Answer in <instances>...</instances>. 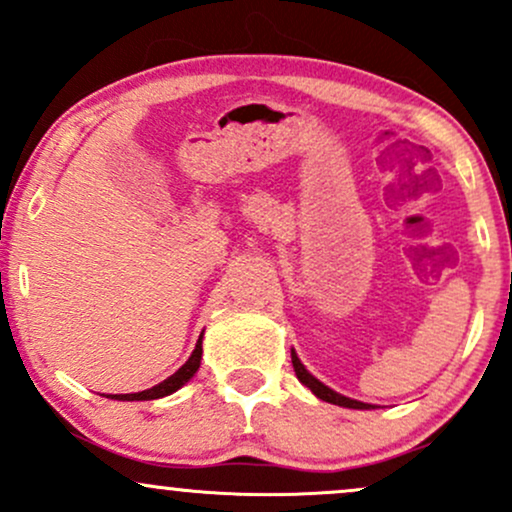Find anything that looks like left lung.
<instances>
[{
  "instance_id": "obj_1",
  "label": "left lung",
  "mask_w": 512,
  "mask_h": 512,
  "mask_svg": "<svg viewBox=\"0 0 512 512\" xmlns=\"http://www.w3.org/2000/svg\"><path fill=\"white\" fill-rule=\"evenodd\" d=\"M291 361H293V370H296L298 380H301V383H303L305 387H310V392H313L315 397L325 399V402H330V404H339V407H349V409H370V404L356 402V399H349V397L339 395V392L330 390V387L322 385L320 380L313 378V375H310L308 370H305V366L301 363V358L296 356V351H291Z\"/></svg>"
}]
</instances>
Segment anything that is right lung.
Masks as SVG:
<instances>
[{"mask_svg":"<svg viewBox=\"0 0 512 512\" xmlns=\"http://www.w3.org/2000/svg\"><path fill=\"white\" fill-rule=\"evenodd\" d=\"M199 361H202V337H199V342L195 346V351H192V356L187 358V363L182 368L175 370L173 375H170L168 380H163V383H158L156 387H151V390H144V392H134V395H108L110 399H122V402H142V399H158V397H166L170 392L180 390L182 385L187 383V380L192 378V375L197 373L199 368Z\"/></svg>","mask_w":512,"mask_h":512,"instance_id":"right-lung-1","label":"right lung"}]
</instances>
